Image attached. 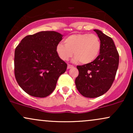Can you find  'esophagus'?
<instances>
[{
    "label": "esophagus",
    "instance_id": "obj_1",
    "mask_svg": "<svg viewBox=\"0 0 133 133\" xmlns=\"http://www.w3.org/2000/svg\"><path fill=\"white\" fill-rule=\"evenodd\" d=\"M74 68V66H73V65H72L71 64H68V69H71V68Z\"/></svg>",
    "mask_w": 133,
    "mask_h": 133
}]
</instances>
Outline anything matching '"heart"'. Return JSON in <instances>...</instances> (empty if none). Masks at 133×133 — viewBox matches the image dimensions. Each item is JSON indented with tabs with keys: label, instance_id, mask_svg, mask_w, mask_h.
<instances>
[{
	"label": "heart",
	"instance_id": "obj_1",
	"mask_svg": "<svg viewBox=\"0 0 133 133\" xmlns=\"http://www.w3.org/2000/svg\"><path fill=\"white\" fill-rule=\"evenodd\" d=\"M64 44H58L56 52L62 61H67L74 53V62L89 64L94 61L100 52L99 38L94 34H74L65 38Z\"/></svg>",
	"mask_w": 133,
	"mask_h": 133
}]
</instances>
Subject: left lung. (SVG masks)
I'll use <instances>...</instances> for the list:
<instances>
[{"label": "left lung", "mask_w": 133, "mask_h": 133, "mask_svg": "<svg viewBox=\"0 0 133 133\" xmlns=\"http://www.w3.org/2000/svg\"><path fill=\"white\" fill-rule=\"evenodd\" d=\"M94 31L101 44L100 54L91 63L77 65L79 75L75 80L79 92L89 98L102 96L110 89L119 65V54L112 39L101 30Z\"/></svg>", "instance_id": "8db88e82"}]
</instances>
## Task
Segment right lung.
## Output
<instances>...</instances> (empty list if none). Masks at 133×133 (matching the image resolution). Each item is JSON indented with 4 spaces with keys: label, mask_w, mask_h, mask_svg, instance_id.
Instances as JSON below:
<instances>
[{
    "label": "right lung",
    "mask_w": 133,
    "mask_h": 133,
    "mask_svg": "<svg viewBox=\"0 0 133 133\" xmlns=\"http://www.w3.org/2000/svg\"><path fill=\"white\" fill-rule=\"evenodd\" d=\"M55 31L25 36L16 47L14 74L18 84L29 95L45 97L54 91L67 64L59 57L56 46L62 39Z\"/></svg>",
    "instance_id": "right-lung-1"
}]
</instances>
